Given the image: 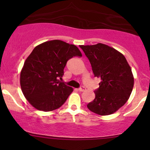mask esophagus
Here are the masks:
<instances>
[{
  "instance_id": "34e87169",
  "label": "esophagus",
  "mask_w": 150,
  "mask_h": 150,
  "mask_svg": "<svg viewBox=\"0 0 150 150\" xmlns=\"http://www.w3.org/2000/svg\"><path fill=\"white\" fill-rule=\"evenodd\" d=\"M79 89V91H80V92H84V91L85 90V87H83V86H82V87H80V88L78 89Z\"/></svg>"
}]
</instances>
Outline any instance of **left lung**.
<instances>
[{
  "instance_id": "1",
  "label": "left lung",
  "mask_w": 150,
  "mask_h": 150,
  "mask_svg": "<svg viewBox=\"0 0 150 150\" xmlns=\"http://www.w3.org/2000/svg\"><path fill=\"white\" fill-rule=\"evenodd\" d=\"M88 58L94 77L101 79L95 99L87 104L92 112L112 114L128 100L134 85L131 68L125 56L106 44L80 46Z\"/></svg>"
}]
</instances>
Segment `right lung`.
Listing matches in <instances>:
<instances>
[{
    "mask_svg": "<svg viewBox=\"0 0 150 150\" xmlns=\"http://www.w3.org/2000/svg\"><path fill=\"white\" fill-rule=\"evenodd\" d=\"M73 56H82L78 48L61 40L48 41L33 49L20 73L22 92L33 107L51 111L65 102L73 89L60 80Z\"/></svg>",
    "mask_w": 150,
    "mask_h": 150,
    "instance_id": "right-lung-1",
    "label": "right lung"
}]
</instances>
